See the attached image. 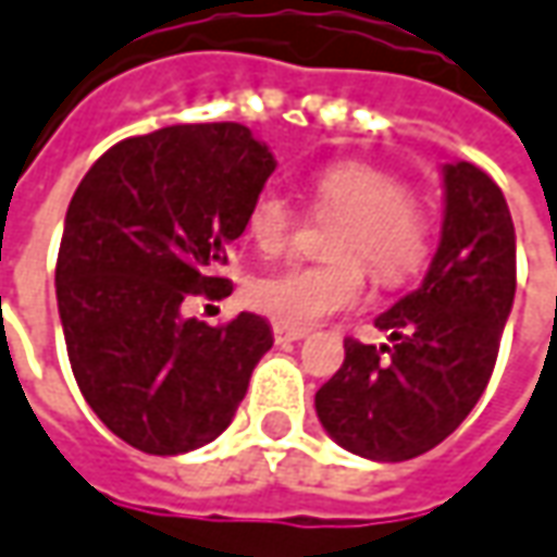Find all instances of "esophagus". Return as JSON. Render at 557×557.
<instances>
[{"label": "esophagus", "instance_id": "1", "mask_svg": "<svg viewBox=\"0 0 557 557\" xmlns=\"http://www.w3.org/2000/svg\"><path fill=\"white\" fill-rule=\"evenodd\" d=\"M272 337L275 343H297L306 337L304 327H287V324H272Z\"/></svg>", "mask_w": 557, "mask_h": 557}]
</instances>
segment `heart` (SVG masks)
<instances>
[{"label":"heart","instance_id":"b5f03b06","mask_svg":"<svg viewBox=\"0 0 557 557\" xmlns=\"http://www.w3.org/2000/svg\"><path fill=\"white\" fill-rule=\"evenodd\" d=\"M312 196L322 211L343 214L327 238L334 257L260 275L248 287L253 309L287 327H312L361 304V263L380 285H401L429 257L426 214L408 186L386 171L339 162L315 174ZM245 226L257 251L278 257L297 235V211L278 189H267L253 199Z\"/></svg>","mask_w":557,"mask_h":557}]
</instances>
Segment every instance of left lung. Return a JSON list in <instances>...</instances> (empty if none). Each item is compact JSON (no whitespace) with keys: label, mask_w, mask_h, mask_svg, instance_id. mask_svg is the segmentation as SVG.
<instances>
[{"label":"left lung","mask_w":557,"mask_h":557,"mask_svg":"<svg viewBox=\"0 0 557 557\" xmlns=\"http://www.w3.org/2000/svg\"><path fill=\"white\" fill-rule=\"evenodd\" d=\"M444 174V220L426 278L376 315L389 346L346 339L315 392L324 432L364 460L401 462L442 444L479 405L515 300V226L503 189L472 162Z\"/></svg>","instance_id":"8db88e82"}]
</instances>
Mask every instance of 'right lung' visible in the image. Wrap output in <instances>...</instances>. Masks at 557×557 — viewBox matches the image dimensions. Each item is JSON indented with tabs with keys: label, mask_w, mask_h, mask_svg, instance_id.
<instances>
[{
	"label": "right lung",
	"mask_w": 557,
	"mask_h": 557,
	"mask_svg": "<svg viewBox=\"0 0 557 557\" xmlns=\"http://www.w3.org/2000/svg\"><path fill=\"white\" fill-rule=\"evenodd\" d=\"M272 171L238 122L171 125L107 149L66 208L54 270L66 356L100 423L144 454L214 442L270 352L267 319L211 327L181 306L230 297L218 267Z\"/></svg>",
	"instance_id": "1"
}]
</instances>
